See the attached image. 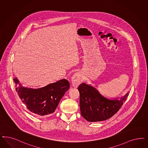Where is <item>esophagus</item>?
I'll list each match as a JSON object with an SVG mask.
<instances>
[{
    "label": "esophagus",
    "mask_w": 148,
    "mask_h": 148,
    "mask_svg": "<svg viewBox=\"0 0 148 148\" xmlns=\"http://www.w3.org/2000/svg\"><path fill=\"white\" fill-rule=\"evenodd\" d=\"M82 81V75L80 72L75 73L72 78V83L73 86L75 87H77Z\"/></svg>",
    "instance_id": "obj_1"
}]
</instances>
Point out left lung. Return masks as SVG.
Listing matches in <instances>:
<instances>
[{
    "label": "left lung",
    "mask_w": 148,
    "mask_h": 148,
    "mask_svg": "<svg viewBox=\"0 0 148 148\" xmlns=\"http://www.w3.org/2000/svg\"><path fill=\"white\" fill-rule=\"evenodd\" d=\"M82 116L90 122L108 119L116 114L126 101L128 93L118 100H108L101 95L94 87L82 83L78 87Z\"/></svg>",
    "instance_id": "8db88e82"
}]
</instances>
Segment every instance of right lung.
Returning <instances> with one entry per match:
<instances>
[{"label": "right lung", "instance_id": "obj_1", "mask_svg": "<svg viewBox=\"0 0 148 148\" xmlns=\"http://www.w3.org/2000/svg\"><path fill=\"white\" fill-rule=\"evenodd\" d=\"M14 82L16 92L27 109L40 116L53 113L70 87L69 82L65 79L37 89L22 86L16 78Z\"/></svg>", "mask_w": 148, "mask_h": 148}]
</instances>
